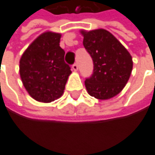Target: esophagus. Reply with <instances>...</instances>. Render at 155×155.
Segmentation results:
<instances>
[{
  "label": "esophagus",
  "mask_w": 155,
  "mask_h": 155,
  "mask_svg": "<svg viewBox=\"0 0 155 155\" xmlns=\"http://www.w3.org/2000/svg\"><path fill=\"white\" fill-rule=\"evenodd\" d=\"M72 70L73 71H78V64H77V63H74L73 65H72Z\"/></svg>",
  "instance_id": "34e87169"
}]
</instances>
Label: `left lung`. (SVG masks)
<instances>
[{
	"label": "left lung",
	"instance_id": "1",
	"mask_svg": "<svg viewBox=\"0 0 155 155\" xmlns=\"http://www.w3.org/2000/svg\"><path fill=\"white\" fill-rule=\"evenodd\" d=\"M83 44L91 56L94 69L84 84L88 94L97 99H109L127 84L133 68L132 57L120 41L106 29L81 31Z\"/></svg>",
	"mask_w": 155,
	"mask_h": 155
}]
</instances>
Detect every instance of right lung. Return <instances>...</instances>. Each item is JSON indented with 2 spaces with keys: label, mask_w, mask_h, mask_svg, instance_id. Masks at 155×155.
Listing matches in <instances>:
<instances>
[{
  "label": "right lung",
  "mask_w": 155,
  "mask_h": 155,
  "mask_svg": "<svg viewBox=\"0 0 155 155\" xmlns=\"http://www.w3.org/2000/svg\"><path fill=\"white\" fill-rule=\"evenodd\" d=\"M60 37L55 32L41 34L19 61L20 77L26 90L41 102H51L60 97L71 73V67L64 61Z\"/></svg>",
  "instance_id": "right-lung-1"
}]
</instances>
